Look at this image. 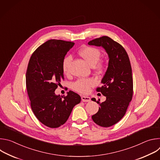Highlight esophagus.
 <instances>
[{"label": "esophagus", "mask_w": 160, "mask_h": 160, "mask_svg": "<svg viewBox=\"0 0 160 160\" xmlns=\"http://www.w3.org/2000/svg\"><path fill=\"white\" fill-rule=\"evenodd\" d=\"M82 101L83 102H90V98L87 96H82Z\"/></svg>", "instance_id": "34e87169"}]
</instances>
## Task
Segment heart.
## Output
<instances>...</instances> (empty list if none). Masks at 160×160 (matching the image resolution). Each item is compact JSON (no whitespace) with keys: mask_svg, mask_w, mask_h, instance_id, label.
Returning a JSON list of instances; mask_svg holds the SVG:
<instances>
[{"mask_svg":"<svg viewBox=\"0 0 160 160\" xmlns=\"http://www.w3.org/2000/svg\"><path fill=\"white\" fill-rule=\"evenodd\" d=\"M79 54L97 72L102 70L104 64L98 61L101 56L100 51L94 47L85 46L78 52ZM72 61V56L66 57L62 62V70L65 75L70 73V66ZM96 85V82L92 78H81L72 83V87L76 92L81 94H87L90 89Z\"/></svg>","mask_w":160,"mask_h":160,"instance_id":"heart-1","label":"heart"}]
</instances>
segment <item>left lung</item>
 Returning <instances> with one entry per match:
<instances>
[{
  "mask_svg": "<svg viewBox=\"0 0 160 160\" xmlns=\"http://www.w3.org/2000/svg\"><path fill=\"white\" fill-rule=\"evenodd\" d=\"M88 44L102 46L109 56L108 69L101 80L102 85L96 88L97 92L106 97V100L102 103L97 101L99 111L92 116L97 125L109 127L123 117L132 99L133 78L130 59L122 45L107 36L94 39Z\"/></svg>",
  "mask_w": 160,
  "mask_h": 160,
  "instance_id": "8db88e82",
  "label": "left lung"
}]
</instances>
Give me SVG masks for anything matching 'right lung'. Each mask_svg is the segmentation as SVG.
<instances>
[{"label":"right lung","instance_id":"obj_1","mask_svg":"<svg viewBox=\"0 0 160 160\" xmlns=\"http://www.w3.org/2000/svg\"><path fill=\"white\" fill-rule=\"evenodd\" d=\"M74 42L51 39L33 52L26 73L27 92L32 109L44 125L58 128L69 118L73 107L81 101L80 96L70 90L66 96L54 91L64 80L62 62Z\"/></svg>","mask_w":160,"mask_h":160}]
</instances>
